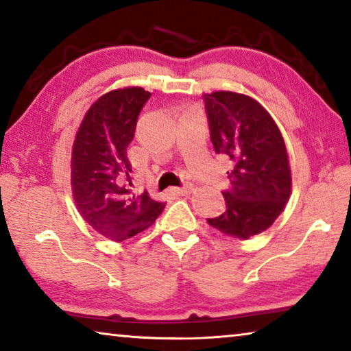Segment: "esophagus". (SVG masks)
<instances>
[{
    "label": "esophagus",
    "instance_id": "34e87169",
    "mask_svg": "<svg viewBox=\"0 0 351 351\" xmlns=\"http://www.w3.org/2000/svg\"><path fill=\"white\" fill-rule=\"evenodd\" d=\"M193 186L192 184H184V186H181V187H178V189H175L176 190V193H180V195H189L190 192H193Z\"/></svg>",
    "mask_w": 351,
    "mask_h": 351
}]
</instances>
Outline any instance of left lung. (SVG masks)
<instances>
[{
  "mask_svg": "<svg viewBox=\"0 0 351 351\" xmlns=\"http://www.w3.org/2000/svg\"><path fill=\"white\" fill-rule=\"evenodd\" d=\"M210 141L230 161L232 187L223 192L226 212L209 218L212 228L247 240L271 228L291 195L287 145L277 123L257 100L232 91L204 94Z\"/></svg>",
  "mask_w": 351,
  "mask_h": 351,
  "instance_id": "8db88e82",
  "label": "left lung"
}]
</instances>
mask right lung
I'll use <instances>...</instances> for the list:
<instances>
[{"label": "right lung", "mask_w": 351, "mask_h": 351, "mask_svg": "<svg viewBox=\"0 0 351 351\" xmlns=\"http://www.w3.org/2000/svg\"><path fill=\"white\" fill-rule=\"evenodd\" d=\"M152 94L141 86L112 90L94 102L77 130L71 156V189L77 210L100 235L123 241L144 232L165 203L134 195L127 148Z\"/></svg>", "instance_id": "1"}]
</instances>
